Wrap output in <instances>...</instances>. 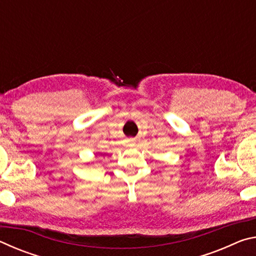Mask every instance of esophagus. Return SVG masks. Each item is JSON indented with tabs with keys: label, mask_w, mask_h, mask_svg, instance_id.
Instances as JSON below:
<instances>
[{
	"label": "esophagus",
	"mask_w": 256,
	"mask_h": 256,
	"mask_svg": "<svg viewBox=\"0 0 256 256\" xmlns=\"http://www.w3.org/2000/svg\"><path fill=\"white\" fill-rule=\"evenodd\" d=\"M134 141H136V140H134V138H128V142H131V144H133Z\"/></svg>",
	"instance_id": "esophagus-1"
}]
</instances>
